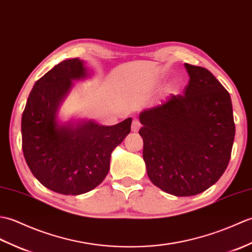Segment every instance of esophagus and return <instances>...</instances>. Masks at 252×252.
<instances>
[{
    "label": "esophagus",
    "mask_w": 252,
    "mask_h": 252,
    "mask_svg": "<svg viewBox=\"0 0 252 252\" xmlns=\"http://www.w3.org/2000/svg\"><path fill=\"white\" fill-rule=\"evenodd\" d=\"M140 127H141V123L139 122V120L133 119V121L131 123V130L133 132H137L139 129H140Z\"/></svg>",
    "instance_id": "esophagus-1"
}]
</instances>
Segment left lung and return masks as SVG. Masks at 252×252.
I'll return each instance as SVG.
<instances>
[{
    "instance_id": "left-lung-1",
    "label": "left lung",
    "mask_w": 252,
    "mask_h": 252,
    "mask_svg": "<svg viewBox=\"0 0 252 252\" xmlns=\"http://www.w3.org/2000/svg\"><path fill=\"white\" fill-rule=\"evenodd\" d=\"M184 65L183 94L143 111L139 130L150 180L176 196L199 194L219 180L235 137L230 94L210 71Z\"/></svg>"
}]
</instances>
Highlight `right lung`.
<instances>
[{
    "label": "right lung",
    "mask_w": 252,
    "mask_h": 252,
    "mask_svg": "<svg viewBox=\"0 0 252 252\" xmlns=\"http://www.w3.org/2000/svg\"><path fill=\"white\" fill-rule=\"evenodd\" d=\"M85 75L82 60L61 61L36 81L21 119L22 151L31 172L44 187L64 195L98 187L109 172L112 151L130 132V117L114 126L58 125L56 113L71 80Z\"/></svg>",
    "instance_id": "add662e5"
}]
</instances>
